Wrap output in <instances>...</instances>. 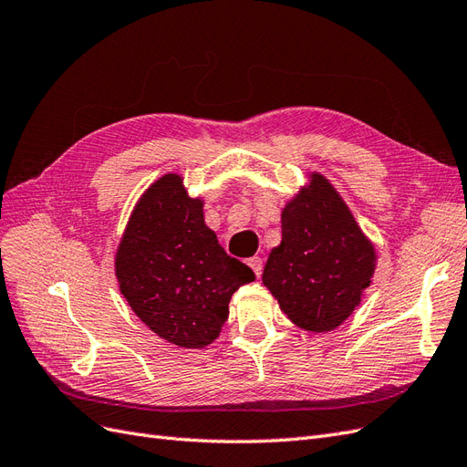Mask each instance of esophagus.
<instances>
[{"label":"esophagus","instance_id":"34e87169","mask_svg":"<svg viewBox=\"0 0 467 467\" xmlns=\"http://www.w3.org/2000/svg\"><path fill=\"white\" fill-rule=\"evenodd\" d=\"M249 266L253 268V273L259 278L263 275V259L261 257H251L249 259Z\"/></svg>","mask_w":467,"mask_h":467}]
</instances>
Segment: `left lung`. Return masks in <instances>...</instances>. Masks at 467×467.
Listing matches in <instances>:
<instances>
[{
  "mask_svg": "<svg viewBox=\"0 0 467 467\" xmlns=\"http://www.w3.org/2000/svg\"><path fill=\"white\" fill-rule=\"evenodd\" d=\"M376 251L331 182L312 175L282 210V242L268 255L263 285L298 327H338L370 286Z\"/></svg>",
  "mask_w": 467,
  "mask_h": 467,
  "instance_id": "left-lung-1",
  "label": "left lung"
}]
</instances>
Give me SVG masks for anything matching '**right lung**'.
<instances>
[{"label":"right lung","mask_w":467,"mask_h":467,"mask_svg":"<svg viewBox=\"0 0 467 467\" xmlns=\"http://www.w3.org/2000/svg\"><path fill=\"white\" fill-rule=\"evenodd\" d=\"M120 292L165 341L202 348L220 335L232 294L255 280L204 223L202 201L163 175L138 201L117 251Z\"/></svg>","instance_id":"right-lung-1"}]
</instances>
